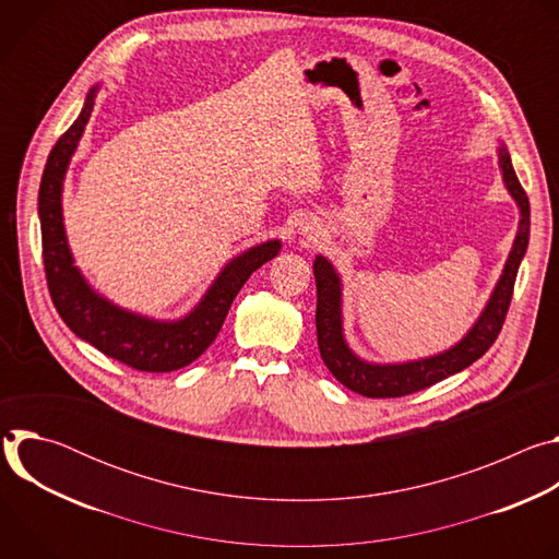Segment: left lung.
I'll use <instances>...</instances> for the list:
<instances>
[{
    "mask_svg": "<svg viewBox=\"0 0 559 559\" xmlns=\"http://www.w3.org/2000/svg\"><path fill=\"white\" fill-rule=\"evenodd\" d=\"M498 154H500V168H502V179L507 183V190L520 205V227H518V236L511 248L509 261L496 285V292L491 294L487 309L483 311L480 318H477L473 330L449 352L425 358V360L405 362V365H369L360 360L343 338L341 278L328 259L316 257L313 276H316V296H318L316 300L318 349H321V358L328 365V369L347 389L367 397L409 395L466 369L477 358H483L489 352V347L496 343L513 298L520 261L526 252L528 231H531L528 197L518 181L509 150L500 147Z\"/></svg>",
    "mask_w": 559,
    "mask_h": 559,
    "instance_id": "obj_1",
    "label": "left lung"
}]
</instances>
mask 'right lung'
<instances>
[{"label":"right lung","mask_w":559,"mask_h":559,"mask_svg":"<svg viewBox=\"0 0 559 559\" xmlns=\"http://www.w3.org/2000/svg\"><path fill=\"white\" fill-rule=\"evenodd\" d=\"M97 97V86L88 93L86 106L76 121L59 136L48 154L39 186L41 254L50 298L61 321L86 343L112 360L139 371L164 373L194 362L218 336L231 300L246 281L263 263L272 261L281 241H267L236 257L207 289L203 300L183 321L158 323L110 305L95 294L72 265L61 218V183L70 156L82 139Z\"/></svg>","instance_id":"right-lung-1"}]
</instances>
